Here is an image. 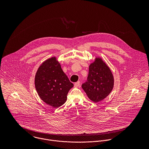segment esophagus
Returning a JSON list of instances; mask_svg holds the SVG:
<instances>
[{
	"instance_id": "1",
	"label": "esophagus",
	"mask_w": 149,
	"mask_h": 149,
	"mask_svg": "<svg viewBox=\"0 0 149 149\" xmlns=\"http://www.w3.org/2000/svg\"><path fill=\"white\" fill-rule=\"evenodd\" d=\"M80 84V81H77V82H76V83H74V87H78V86H79Z\"/></svg>"
}]
</instances>
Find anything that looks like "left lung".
Listing matches in <instances>:
<instances>
[{"label":"left lung","instance_id":"obj_1","mask_svg":"<svg viewBox=\"0 0 149 149\" xmlns=\"http://www.w3.org/2000/svg\"><path fill=\"white\" fill-rule=\"evenodd\" d=\"M114 86L111 70L103 58L96 57L89 65L87 81L82 85L88 98L95 103L99 102L109 95Z\"/></svg>","mask_w":149,"mask_h":149}]
</instances>
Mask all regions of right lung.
<instances>
[{"instance_id": "add662e5", "label": "right lung", "mask_w": 149, "mask_h": 149, "mask_svg": "<svg viewBox=\"0 0 149 149\" xmlns=\"http://www.w3.org/2000/svg\"><path fill=\"white\" fill-rule=\"evenodd\" d=\"M34 84L41 100L54 108L64 104L68 92L73 86L56 56L46 60L40 65L35 75Z\"/></svg>"}]
</instances>
